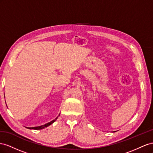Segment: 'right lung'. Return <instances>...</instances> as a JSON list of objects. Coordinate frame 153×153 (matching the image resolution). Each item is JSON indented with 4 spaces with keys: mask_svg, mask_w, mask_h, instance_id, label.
<instances>
[{
    "mask_svg": "<svg viewBox=\"0 0 153 153\" xmlns=\"http://www.w3.org/2000/svg\"><path fill=\"white\" fill-rule=\"evenodd\" d=\"M58 119V117H56L54 120H52V121H51V122H50V123H47V124H44V125H42V126H37V127L27 128L30 129H43V128H47V126H49L51 125L52 123H54V122L56 120V119Z\"/></svg>",
    "mask_w": 153,
    "mask_h": 153,
    "instance_id": "right-lung-1",
    "label": "right lung"
}]
</instances>
